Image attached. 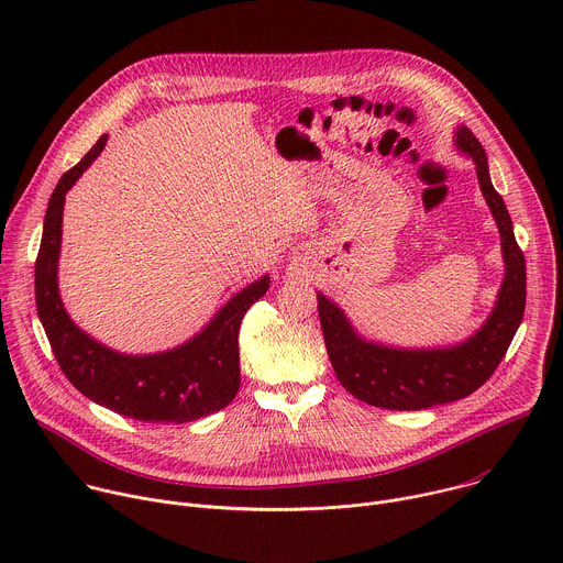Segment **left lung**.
Masks as SVG:
<instances>
[{"mask_svg": "<svg viewBox=\"0 0 563 563\" xmlns=\"http://www.w3.org/2000/svg\"><path fill=\"white\" fill-rule=\"evenodd\" d=\"M456 144L470 153L476 178L501 233L506 278L497 307L472 339L448 350H394L356 336L345 313L318 294L325 347L341 385L363 404L385 410H426L470 396L504 361L526 309V258L515 240L504 198L490 183L488 157L476 135L461 126Z\"/></svg>", "mask_w": 563, "mask_h": 563, "instance_id": "1", "label": "left lung"}]
</instances>
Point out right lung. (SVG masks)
<instances>
[{"mask_svg":"<svg viewBox=\"0 0 563 563\" xmlns=\"http://www.w3.org/2000/svg\"><path fill=\"white\" fill-rule=\"evenodd\" d=\"M102 135L93 148L57 183L35 261V305L51 350L64 376L96 404L146 423H187L229 406L240 387L238 330L247 309L265 296L269 278L235 294L189 343L151 356H124L79 332L66 316L57 294V256L62 240L64 196L100 155Z\"/></svg>","mask_w":563,"mask_h":563,"instance_id":"obj_1","label":"right lung"}]
</instances>
